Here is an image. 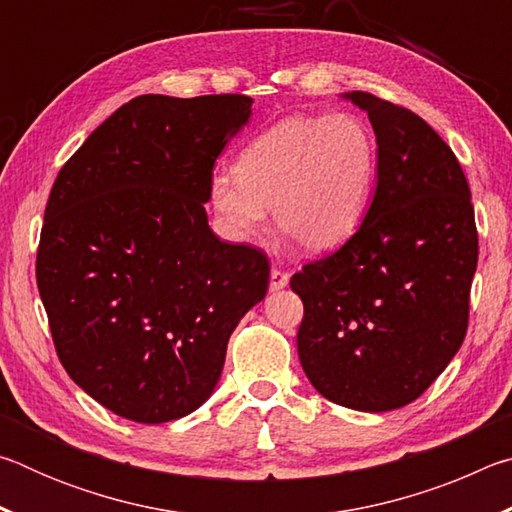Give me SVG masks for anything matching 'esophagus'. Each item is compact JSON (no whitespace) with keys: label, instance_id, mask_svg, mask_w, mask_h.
Segmentation results:
<instances>
[{"label":"esophagus","instance_id":"34e87169","mask_svg":"<svg viewBox=\"0 0 512 512\" xmlns=\"http://www.w3.org/2000/svg\"><path fill=\"white\" fill-rule=\"evenodd\" d=\"M289 284V273L282 271V268H273L271 271V284H268V289L271 291H280Z\"/></svg>","mask_w":512,"mask_h":512}]
</instances>
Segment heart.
<instances>
[{
    "instance_id": "b5f03b06",
    "label": "heart",
    "mask_w": 512,
    "mask_h": 512,
    "mask_svg": "<svg viewBox=\"0 0 512 512\" xmlns=\"http://www.w3.org/2000/svg\"><path fill=\"white\" fill-rule=\"evenodd\" d=\"M212 180V205L232 237L253 239L273 210L282 235L327 253L354 235L377 178V142L357 115L287 117Z\"/></svg>"
}]
</instances>
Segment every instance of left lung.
<instances>
[{
	"label": "left lung",
	"instance_id": "obj_1",
	"mask_svg": "<svg viewBox=\"0 0 512 512\" xmlns=\"http://www.w3.org/2000/svg\"><path fill=\"white\" fill-rule=\"evenodd\" d=\"M377 187L359 230L291 277L305 305L298 357L329 402L400 409L427 391L461 348L479 237L465 173L415 112L368 92Z\"/></svg>",
	"mask_w": 512,
	"mask_h": 512
}]
</instances>
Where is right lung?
<instances>
[{"label":"right lung","instance_id":"1","mask_svg":"<svg viewBox=\"0 0 512 512\" xmlns=\"http://www.w3.org/2000/svg\"><path fill=\"white\" fill-rule=\"evenodd\" d=\"M253 99L142 94L60 169L36 262L58 359L92 400L162 424L219 384L230 334L262 302L268 259L207 223L212 169Z\"/></svg>","mask_w":512,"mask_h":512}]
</instances>
